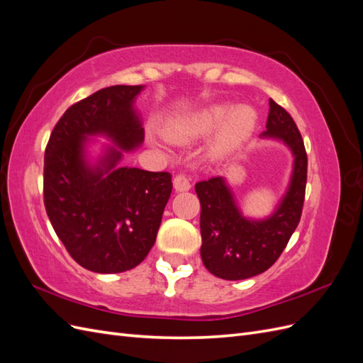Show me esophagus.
<instances>
[{
  "label": "esophagus",
  "mask_w": 363,
  "mask_h": 363,
  "mask_svg": "<svg viewBox=\"0 0 363 363\" xmlns=\"http://www.w3.org/2000/svg\"><path fill=\"white\" fill-rule=\"evenodd\" d=\"M174 183V189L177 192H184V191H189L191 189V182L188 179V175L186 174H177L172 180Z\"/></svg>",
  "instance_id": "34e87169"
}]
</instances>
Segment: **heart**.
Returning <instances> with one entry per match:
<instances>
[{
  "instance_id": "b5f03b06",
  "label": "heart",
  "mask_w": 363,
  "mask_h": 363,
  "mask_svg": "<svg viewBox=\"0 0 363 363\" xmlns=\"http://www.w3.org/2000/svg\"><path fill=\"white\" fill-rule=\"evenodd\" d=\"M223 118L225 121L219 127L215 140V148L221 152L232 151L242 145L256 125V113L250 107L238 106L228 111L227 106L215 104L184 121L179 130L191 136L204 135L213 130Z\"/></svg>"
}]
</instances>
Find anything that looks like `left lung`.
<instances>
[{
  "mask_svg": "<svg viewBox=\"0 0 363 363\" xmlns=\"http://www.w3.org/2000/svg\"><path fill=\"white\" fill-rule=\"evenodd\" d=\"M262 136L283 140L295 157L289 189L272 216L263 221L244 218L223 177L195 184L201 204V259L208 272L224 280L250 279L271 268L301 218L307 180L304 142L292 116L274 100Z\"/></svg>",
  "mask_w": 363,
  "mask_h": 363,
  "instance_id": "1",
  "label": "left lung"
}]
</instances>
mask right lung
Segmentation results:
<instances>
[{
	"label": "right lung",
	"mask_w": 363,
	"mask_h": 363,
	"mask_svg": "<svg viewBox=\"0 0 363 363\" xmlns=\"http://www.w3.org/2000/svg\"><path fill=\"white\" fill-rule=\"evenodd\" d=\"M142 86H111L72 104L54 125L43 160V204L54 232L83 268L116 274L138 267L156 242L172 191L169 172L116 168L111 148L98 167L84 160L87 136L121 150L144 140L133 108Z\"/></svg>",
	"instance_id": "right-lung-1"
}]
</instances>
